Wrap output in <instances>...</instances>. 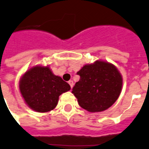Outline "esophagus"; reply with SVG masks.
<instances>
[{
  "label": "esophagus",
  "instance_id": "obj_1",
  "mask_svg": "<svg viewBox=\"0 0 149 149\" xmlns=\"http://www.w3.org/2000/svg\"><path fill=\"white\" fill-rule=\"evenodd\" d=\"M68 84H69V85L71 86V88H73V85H74V82H73V81H72V80H71V81H68Z\"/></svg>",
  "mask_w": 149,
  "mask_h": 149
}]
</instances>
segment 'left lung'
Wrapping results in <instances>:
<instances>
[{
	"label": "left lung",
	"instance_id": "obj_1",
	"mask_svg": "<svg viewBox=\"0 0 149 149\" xmlns=\"http://www.w3.org/2000/svg\"><path fill=\"white\" fill-rule=\"evenodd\" d=\"M80 80L72 89L78 104L91 113L107 110L116 101L122 91L123 77L116 67L97 60L82 67Z\"/></svg>",
	"mask_w": 149,
	"mask_h": 149
}]
</instances>
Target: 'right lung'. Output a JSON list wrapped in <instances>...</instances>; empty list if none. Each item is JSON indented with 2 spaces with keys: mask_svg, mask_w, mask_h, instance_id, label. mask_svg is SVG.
<instances>
[{
  "mask_svg": "<svg viewBox=\"0 0 149 149\" xmlns=\"http://www.w3.org/2000/svg\"><path fill=\"white\" fill-rule=\"evenodd\" d=\"M19 91L29 108L39 113L55 109L61 94L71 87L59 76L55 75L49 66H34L21 77Z\"/></svg>",
  "mask_w": 149,
  "mask_h": 149,
  "instance_id": "add662e5",
  "label": "right lung"
}]
</instances>
